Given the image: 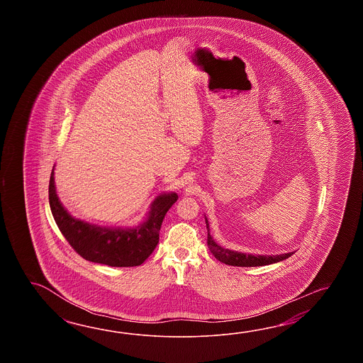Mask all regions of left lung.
Here are the masks:
<instances>
[{
    "instance_id": "left-lung-1",
    "label": "left lung",
    "mask_w": 363,
    "mask_h": 363,
    "mask_svg": "<svg viewBox=\"0 0 363 363\" xmlns=\"http://www.w3.org/2000/svg\"><path fill=\"white\" fill-rule=\"evenodd\" d=\"M206 228H208V247L210 252L214 255L218 261L230 264V266H238V267H257V266H266L271 263L280 262L284 261L288 257L294 253H286V255H244L230 249H224L216 244L214 239L211 238L208 232V219H206Z\"/></svg>"
}]
</instances>
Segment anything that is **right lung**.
I'll return each instance as SVG.
<instances>
[{"label": "right lung", "mask_w": 363, "mask_h": 363, "mask_svg": "<svg viewBox=\"0 0 363 363\" xmlns=\"http://www.w3.org/2000/svg\"><path fill=\"white\" fill-rule=\"evenodd\" d=\"M177 200V193L158 196L152 203L147 222L136 228H104L69 216L55 193V170L49 180V205L65 239L86 261L111 267L140 266L153 253L164 216Z\"/></svg>", "instance_id": "obj_1"}]
</instances>
